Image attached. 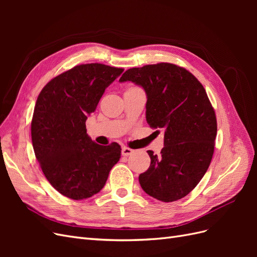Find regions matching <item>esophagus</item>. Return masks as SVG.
Listing matches in <instances>:
<instances>
[{
	"instance_id": "1",
	"label": "esophagus",
	"mask_w": 257,
	"mask_h": 257,
	"mask_svg": "<svg viewBox=\"0 0 257 257\" xmlns=\"http://www.w3.org/2000/svg\"><path fill=\"white\" fill-rule=\"evenodd\" d=\"M133 152H134V150H132L131 148H127V147H123L122 151H121L123 157H128V155H131Z\"/></svg>"
}]
</instances>
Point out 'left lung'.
<instances>
[{"mask_svg": "<svg viewBox=\"0 0 257 257\" xmlns=\"http://www.w3.org/2000/svg\"><path fill=\"white\" fill-rule=\"evenodd\" d=\"M119 81L144 88L147 122L164 131L161 154L147 151L151 164L139 175L143 190L164 203L183 198L206 174L214 151L216 118L203 84L172 63L130 68Z\"/></svg>", "mask_w": 257, "mask_h": 257, "instance_id": "left-lung-1", "label": "left lung"}]
</instances>
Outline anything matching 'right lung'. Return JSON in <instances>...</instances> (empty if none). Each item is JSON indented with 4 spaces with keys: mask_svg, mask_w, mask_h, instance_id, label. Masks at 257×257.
Returning a JSON list of instances; mask_svg holds the SVG:
<instances>
[{
    "mask_svg": "<svg viewBox=\"0 0 257 257\" xmlns=\"http://www.w3.org/2000/svg\"><path fill=\"white\" fill-rule=\"evenodd\" d=\"M123 71L100 63L77 65L54 77L37 97L31 123L35 157L49 183L68 198L97 194L121 158L116 143L92 141L85 121Z\"/></svg>",
    "mask_w": 257,
    "mask_h": 257,
    "instance_id": "right-lung-1",
    "label": "right lung"
}]
</instances>
